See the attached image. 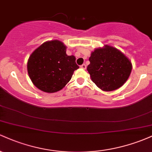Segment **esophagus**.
<instances>
[{
	"label": "esophagus",
	"instance_id": "esophagus-1",
	"mask_svg": "<svg viewBox=\"0 0 152 152\" xmlns=\"http://www.w3.org/2000/svg\"><path fill=\"white\" fill-rule=\"evenodd\" d=\"M81 69H86V64H82V65L81 66Z\"/></svg>",
	"mask_w": 152,
	"mask_h": 152
}]
</instances>
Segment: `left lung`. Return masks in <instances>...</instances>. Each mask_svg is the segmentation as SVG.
<instances>
[{
	"instance_id": "1",
	"label": "left lung",
	"mask_w": 152,
	"mask_h": 152,
	"mask_svg": "<svg viewBox=\"0 0 152 152\" xmlns=\"http://www.w3.org/2000/svg\"><path fill=\"white\" fill-rule=\"evenodd\" d=\"M87 66L91 80L99 88L111 91L123 86L129 77L132 63L118 49L109 46L92 52Z\"/></svg>"
}]
</instances>
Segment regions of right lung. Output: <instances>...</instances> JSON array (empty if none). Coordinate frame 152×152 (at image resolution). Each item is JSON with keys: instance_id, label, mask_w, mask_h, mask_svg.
I'll use <instances>...</instances> for the list:
<instances>
[{"instance_id": "right-lung-1", "label": "right lung", "mask_w": 152, "mask_h": 152, "mask_svg": "<svg viewBox=\"0 0 152 152\" xmlns=\"http://www.w3.org/2000/svg\"><path fill=\"white\" fill-rule=\"evenodd\" d=\"M66 47L58 40L47 41L33 52L27 69L33 83L47 93L62 89L79 68L74 56L66 53Z\"/></svg>"}]
</instances>
